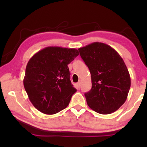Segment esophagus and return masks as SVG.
Here are the masks:
<instances>
[{
    "label": "esophagus",
    "instance_id": "obj_1",
    "mask_svg": "<svg viewBox=\"0 0 147 147\" xmlns=\"http://www.w3.org/2000/svg\"><path fill=\"white\" fill-rule=\"evenodd\" d=\"M76 85H77V86H78V88H80V86H81V82H80L79 81L76 84Z\"/></svg>",
    "mask_w": 147,
    "mask_h": 147
}]
</instances>
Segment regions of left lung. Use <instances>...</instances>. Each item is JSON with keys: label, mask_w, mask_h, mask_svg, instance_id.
<instances>
[{"label": "left lung", "mask_w": 147, "mask_h": 147, "mask_svg": "<svg viewBox=\"0 0 147 147\" xmlns=\"http://www.w3.org/2000/svg\"><path fill=\"white\" fill-rule=\"evenodd\" d=\"M91 73L92 88L85 93L89 108L110 114L125 102L130 88V76L123 58L105 43L94 42L78 49Z\"/></svg>", "instance_id": "1"}]
</instances>
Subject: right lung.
<instances>
[{
  "instance_id": "right-lung-1",
  "label": "right lung",
  "mask_w": 147,
  "mask_h": 147,
  "mask_svg": "<svg viewBox=\"0 0 147 147\" xmlns=\"http://www.w3.org/2000/svg\"><path fill=\"white\" fill-rule=\"evenodd\" d=\"M78 54L75 49L48 47L30 59L24 87L30 100L39 111L53 115L69 105L76 89L70 80L67 65Z\"/></svg>"
}]
</instances>
